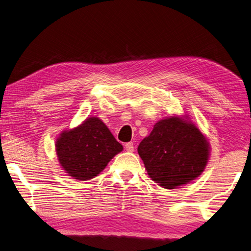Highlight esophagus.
<instances>
[{
    "label": "esophagus",
    "mask_w": 251,
    "mask_h": 251,
    "mask_svg": "<svg viewBox=\"0 0 251 251\" xmlns=\"http://www.w3.org/2000/svg\"><path fill=\"white\" fill-rule=\"evenodd\" d=\"M125 148H126L127 152H133V151H134V146H133V143H132V142H127V143H126Z\"/></svg>",
    "instance_id": "esophagus-1"
}]
</instances>
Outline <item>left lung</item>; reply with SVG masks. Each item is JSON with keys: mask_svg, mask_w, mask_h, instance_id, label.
<instances>
[{"mask_svg": "<svg viewBox=\"0 0 251 251\" xmlns=\"http://www.w3.org/2000/svg\"><path fill=\"white\" fill-rule=\"evenodd\" d=\"M149 176L159 186L175 189L195 180L210 157V144L187 117L156 122L138 148Z\"/></svg>", "mask_w": 251, "mask_h": 251, "instance_id": "1", "label": "left lung"}]
</instances>
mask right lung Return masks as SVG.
Returning a JSON list of instances; mask_svg holds the SVG:
<instances>
[{"instance_id": "right-lung-1", "label": "right lung", "mask_w": 251, "mask_h": 251, "mask_svg": "<svg viewBox=\"0 0 251 251\" xmlns=\"http://www.w3.org/2000/svg\"><path fill=\"white\" fill-rule=\"evenodd\" d=\"M124 150L107 126L97 117L65 130L55 142L61 167L77 180H89L106 168L112 157Z\"/></svg>"}]
</instances>
